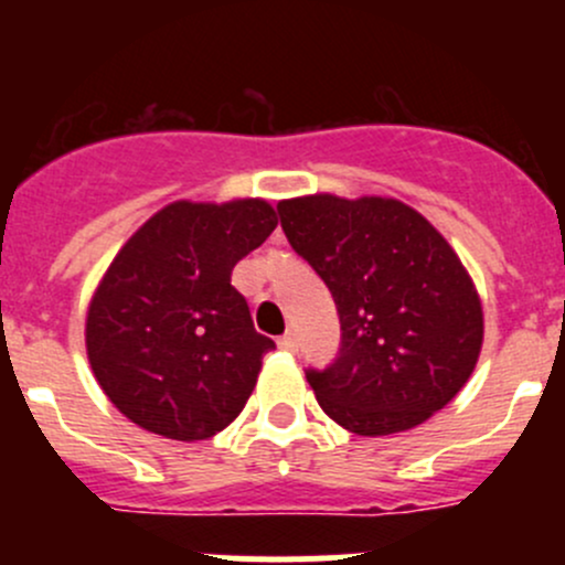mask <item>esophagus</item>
<instances>
[{
    "mask_svg": "<svg viewBox=\"0 0 565 565\" xmlns=\"http://www.w3.org/2000/svg\"><path fill=\"white\" fill-rule=\"evenodd\" d=\"M278 347H281L284 352H295V350H298V333H295V330L284 333L281 339H278Z\"/></svg>",
    "mask_w": 565,
    "mask_h": 565,
    "instance_id": "34e87169",
    "label": "esophagus"
}]
</instances>
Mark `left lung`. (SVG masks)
<instances>
[{
  "label": "left lung",
  "instance_id": "8db88e82",
  "mask_svg": "<svg viewBox=\"0 0 565 565\" xmlns=\"http://www.w3.org/2000/svg\"><path fill=\"white\" fill-rule=\"evenodd\" d=\"M281 230L335 300L339 355L306 369L317 402L344 429H413L470 380L483 311L446 237L404 202L315 193L278 202Z\"/></svg>",
  "mask_w": 565,
  "mask_h": 565
}]
</instances>
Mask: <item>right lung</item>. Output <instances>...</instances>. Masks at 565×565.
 <instances>
[{"instance_id":"1","label":"right lung","mask_w":565,"mask_h":565,"mask_svg":"<svg viewBox=\"0 0 565 565\" xmlns=\"http://www.w3.org/2000/svg\"><path fill=\"white\" fill-rule=\"evenodd\" d=\"M276 224L265 199H182L119 248L89 303L87 355L125 418L193 443L241 415L276 344L254 330L232 267Z\"/></svg>"}]
</instances>
